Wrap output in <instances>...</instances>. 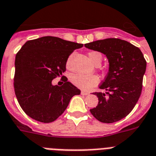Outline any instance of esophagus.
I'll return each mask as SVG.
<instances>
[{"label":"esophagus","mask_w":156,"mask_h":156,"mask_svg":"<svg viewBox=\"0 0 156 156\" xmlns=\"http://www.w3.org/2000/svg\"><path fill=\"white\" fill-rule=\"evenodd\" d=\"M89 94H90L89 92H87V91H84V90L81 91V94H82V95H88Z\"/></svg>","instance_id":"34e87169"}]
</instances>
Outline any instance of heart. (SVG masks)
Instances as JSON below:
<instances>
[{
    "instance_id": "1",
    "label": "heart",
    "mask_w": 156,
    "mask_h": 156,
    "mask_svg": "<svg viewBox=\"0 0 156 156\" xmlns=\"http://www.w3.org/2000/svg\"><path fill=\"white\" fill-rule=\"evenodd\" d=\"M89 58L92 62L96 64H100L102 62V56L98 51H90L88 54ZM70 58L67 61V66H69ZM71 82L78 88L83 90H89L96 86L99 82V78L95 74H74L71 76Z\"/></svg>"
}]
</instances>
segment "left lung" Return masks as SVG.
I'll return each mask as SVG.
<instances>
[{"mask_svg": "<svg viewBox=\"0 0 156 156\" xmlns=\"http://www.w3.org/2000/svg\"><path fill=\"white\" fill-rule=\"evenodd\" d=\"M85 47L104 54L109 71L99 86L106 93L95 92L98 104L90 109L96 119L105 123L119 121L131 113L141 95L147 62L140 49L119 38L85 44Z\"/></svg>", "mask_w": 156, "mask_h": 156, "instance_id": "1", "label": "left lung"}]
</instances>
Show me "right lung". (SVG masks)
<instances>
[{"mask_svg": "<svg viewBox=\"0 0 156 156\" xmlns=\"http://www.w3.org/2000/svg\"><path fill=\"white\" fill-rule=\"evenodd\" d=\"M83 44L51 36L30 40L15 58L14 91L25 113L38 122H52L65 111L81 90L65 78L62 87L52 80L66 71L69 56Z\"/></svg>", "mask_w": 156, "mask_h": 156, "instance_id": "1", "label": "right lung"}]
</instances>
